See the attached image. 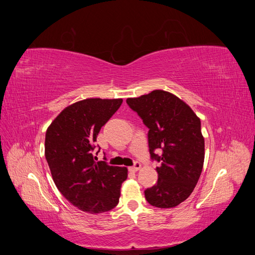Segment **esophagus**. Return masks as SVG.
Masks as SVG:
<instances>
[{
	"label": "esophagus",
	"instance_id": "esophagus-1",
	"mask_svg": "<svg viewBox=\"0 0 255 255\" xmlns=\"http://www.w3.org/2000/svg\"><path fill=\"white\" fill-rule=\"evenodd\" d=\"M141 168V164L140 163H138V161H136L135 163V165L134 166H132V167H129L128 169H129V171H133V172H136V171H138L139 170V169Z\"/></svg>",
	"mask_w": 255,
	"mask_h": 255
}]
</instances>
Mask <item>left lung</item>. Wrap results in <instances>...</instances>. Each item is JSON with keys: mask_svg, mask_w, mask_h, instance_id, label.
Returning <instances> with one entry per match:
<instances>
[{"mask_svg": "<svg viewBox=\"0 0 255 255\" xmlns=\"http://www.w3.org/2000/svg\"><path fill=\"white\" fill-rule=\"evenodd\" d=\"M127 103L149 128V151L159 163L157 183L144 190L146 201L159 208L175 207L191 195L202 172L201 121L188 104L165 90L128 98ZM158 148L160 157L153 153Z\"/></svg>", "mask_w": 255, "mask_h": 255, "instance_id": "1", "label": "left lung"}]
</instances>
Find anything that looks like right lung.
I'll use <instances>...</instances> for the list:
<instances>
[{
  "mask_svg": "<svg viewBox=\"0 0 255 255\" xmlns=\"http://www.w3.org/2000/svg\"><path fill=\"white\" fill-rule=\"evenodd\" d=\"M122 99L89 98L67 106L45 133L44 154L57 189L79 210L100 214L118 204L127 167L94 159L100 129ZM99 152V151H98Z\"/></svg>",
  "mask_w": 255,
  "mask_h": 255,
  "instance_id": "obj_1",
  "label": "right lung"
}]
</instances>
